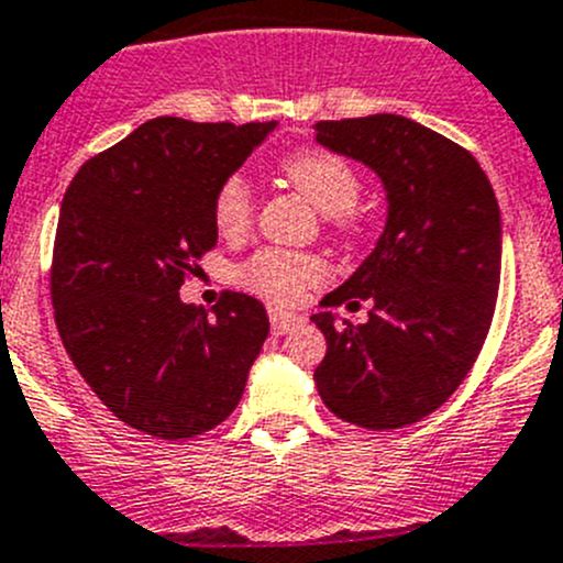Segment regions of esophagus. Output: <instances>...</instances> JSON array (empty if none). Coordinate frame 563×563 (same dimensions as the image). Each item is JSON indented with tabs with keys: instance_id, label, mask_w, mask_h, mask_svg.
<instances>
[{
	"instance_id": "obj_1",
	"label": "esophagus",
	"mask_w": 563,
	"mask_h": 563,
	"mask_svg": "<svg viewBox=\"0 0 563 563\" xmlns=\"http://www.w3.org/2000/svg\"><path fill=\"white\" fill-rule=\"evenodd\" d=\"M298 323H301V318H298V314L282 312V309H271V329H273V334H287V331L296 329Z\"/></svg>"
}]
</instances>
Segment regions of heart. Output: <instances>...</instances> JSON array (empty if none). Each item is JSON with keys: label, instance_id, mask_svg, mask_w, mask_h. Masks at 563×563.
<instances>
[{"label": "heart", "instance_id": "heart-1", "mask_svg": "<svg viewBox=\"0 0 563 563\" xmlns=\"http://www.w3.org/2000/svg\"><path fill=\"white\" fill-rule=\"evenodd\" d=\"M285 179L307 198L314 210L323 212L325 227L336 234H356L365 218L356 210L362 176L345 157L325 148H301L282 163ZM212 221L227 240H240L254 227V198L249 181L240 174L221 181L212 201ZM249 290L278 303H292L325 278L320 256L307 251L262 249L240 271Z\"/></svg>", "mask_w": 563, "mask_h": 563}]
</instances>
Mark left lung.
<instances>
[{"mask_svg":"<svg viewBox=\"0 0 563 563\" xmlns=\"http://www.w3.org/2000/svg\"><path fill=\"white\" fill-rule=\"evenodd\" d=\"M320 146L382 176L389 216L376 249L312 314L325 336L314 384L340 420L371 431L420 422L473 371L500 287V210L478 159L411 118L378 112L318 121Z\"/></svg>","mask_w":563,"mask_h":563,"instance_id":"obj_1","label":"left lung"}]
</instances>
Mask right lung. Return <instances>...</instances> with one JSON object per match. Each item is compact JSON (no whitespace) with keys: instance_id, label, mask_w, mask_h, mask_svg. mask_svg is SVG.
<instances>
[{"instance_id":"right-lung-1","label":"right lung","mask_w":563,"mask_h":563,"mask_svg":"<svg viewBox=\"0 0 563 563\" xmlns=\"http://www.w3.org/2000/svg\"><path fill=\"white\" fill-rule=\"evenodd\" d=\"M273 126L152 118L90 157L63 196L57 331L101 404L148 437L190 439L227 420L271 331L245 292L227 290L207 314L179 287L218 243V187Z\"/></svg>"}]
</instances>
